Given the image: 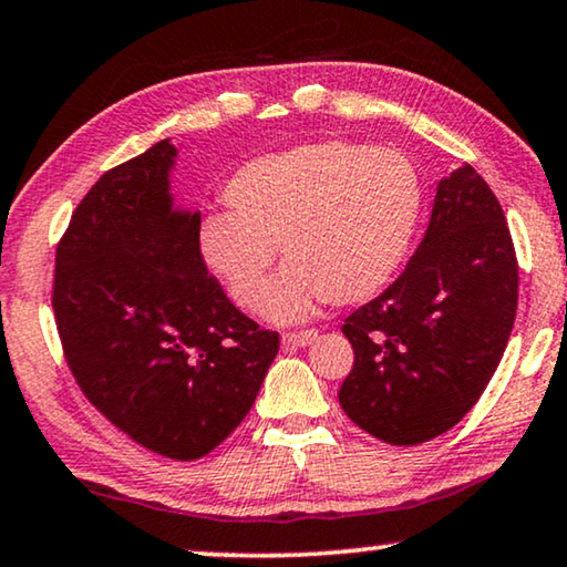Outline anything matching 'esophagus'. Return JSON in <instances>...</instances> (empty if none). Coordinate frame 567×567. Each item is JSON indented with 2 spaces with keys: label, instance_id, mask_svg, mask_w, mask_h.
I'll return each instance as SVG.
<instances>
[{
  "label": "esophagus",
  "instance_id": "esophagus-1",
  "mask_svg": "<svg viewBox=\"0 0 567 567\" xmlns=\"http://www.w3.org/2000/svg\"><path fill=\"white\" fill-rule=\"evenodd\" d=\"M318 338V331H298V333H282V343L287 346H310Z\"/></svg>",
  "mask_w": 567,
  "mask_h": 567
}]
</instances>
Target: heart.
Wrapping results in <instances>:
<instances>
[{
	"mask_svg": "<svg viewBox=\"0 0 567 567\" xmlns=\"http://www.w3.org/2000/svg\"><path fill=\"white\" fill-rule=\"evenodd\" d=\"M224 198L231 214L200 226L210 272L255 306L280 247L287 267L261 312L292 323L326 300L357 306L394 280L417 231L422 181L402 150L323 140L241 165Z\"/></svg>",
	"mask_w": 567,
	"mask_h": 567,
	"instance_id": "heart-1",
	"label": "heart"
}]
</instances>
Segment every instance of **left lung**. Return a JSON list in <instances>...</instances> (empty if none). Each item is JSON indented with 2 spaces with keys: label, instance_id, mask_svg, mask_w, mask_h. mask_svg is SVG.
<instances>
[{
  "label": "left lung",
  "instance_id": "1",
  "mask_svg": "<svg viewBox=\"0 0 567 567\" xmlns=\"http://www.w3.org/2000/svg\"><path fill=\"white\" fill-rule=\"evenodd\" d=\"M519 269L499 200L466 163L437 183L404 272L353 310V369L338 402L392 445L443 435L478 402L517 316Z\"/></svg>",
  "mask_w": 567,
  "mask_h": 567
}]
</instances>
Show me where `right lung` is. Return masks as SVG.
<instances>
[{
  "label": "right lung",
  "instance_id": "obj_1",
  "mask_svg": "<svg viewBox=\"0 0 567 567\" xmlns=\"http://www.w3.org/2000/svg\"><path fill=\"white\" fill-rule=\"evenodd\" d=\"M177 150L157 142L104 173L55 251L53 310L89 402L147 451L196 461L255 404L280 336L231 306L177 208Z\"/></svg>",
  "mask_w": 567,
  "mask_h": 567
}]
</instances>
